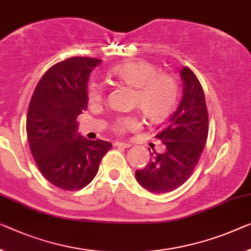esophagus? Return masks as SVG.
<instances>
[{"instance_id": "34e87169", "label": "esophagus", "mask_w": 251, "mask_h": 251, "mask_svg": "<svg viewBox=\"0 0 251 251\" xmlns=\"http://www.w3.org/2000/svg\"><path fill=\"white\" fill-rule=\"evenodd\" d=\"M114 146H117V147H122V148H130L132 145H131L130 142L117 141V142H114Z\"/></svg>"}]
</instances>
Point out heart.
<instances>
[{
	"label": "heart",
	"mask_w": 251,
	"mask_h": 251,
	"mask_svg": "<svg viewBox=\"0 0 251 251\" xmlns=\"http://www.w3.org/2000/svg\"><path fill=\"white\" fill-rule=\"evenodd\" d=\"M109 75L117 82L134 88L133 103L149 120H160L174 109L178 96V86L172 75L158 73L156 65L146 60L128 61L111 68ZM87 98L92 103L101 102L102 86L91 80L87 86ZM138 126L137 117H123L115 122V130L125 132Z\"/></svg>",
	"instance_id": "heart-1"
}]
</instances>
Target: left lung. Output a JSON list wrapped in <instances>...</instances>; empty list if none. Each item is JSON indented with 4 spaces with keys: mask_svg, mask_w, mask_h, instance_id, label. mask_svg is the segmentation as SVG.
<instances>
[{
    "mask_svg": "<svg viewBox=\"0 0 251 251\" xmlns=\"http://www.w3.org/2000/svg\"><path fill=\"white\" fill-rule=\"evenodd\" d=\"M183 96L179 105L160 128L156 138L163 153H150L148 165L136 171V179L152 193H167L184 184L198 165L209 131V115L203 88L190 68L180 69ZM150 151V149H149Z\"/></svg>",
    "mask_w": 251,
    "mask_h": 251,
    "instance_id": "8db88e82",
    "label": "left lung"
}]
</instances>
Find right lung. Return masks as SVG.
Masks as SVG:
<instances>
[{"label":"right lung","instance_id":"add662e5","mask_svg":"<svg viewBox=\"0 0 251 251\" xmlns=\"http://www.w3.org/2000/svg\"><path fill=\"white\" fill-rule=\"evenodd\" d=\"M101 59L72 57L50 67L38 83L26 115L31 153L48 182L66 191L85 187L112 147L78 132L77 117L87 109V82Z\"/></svg>","mask_w":251,"mask_h":251}]
</instances>
